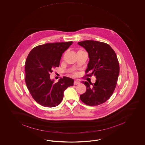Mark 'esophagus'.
Here are the masks:
<instances>
[{"label":"esophagus","instance_id":"34e87169","mask_svg":"<svg viewBox=\"0 0 145 145\" xmlns=\"http://www.w3.org/2000/svg\"><path fill=\"white\" fill-rule=\"evenodd\" d=\"M80 81H78V80H74V85L79 84H80Z\"/></svg>","mask_w":145,"mask_h":145}]
</instances>
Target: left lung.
<instances>
[{"instance_id":"1","label":"left lung","mask_w":145,"mask_h":145,"mask_svg":"<svg viewBox=\"0 0 145 145\" xmlns=\"http://www.w3.org/2000/svg\"><path fill=\"white\" fill-rule=\"evenodd\" d=\"M78 44L88 53L89 62L86 76L94 75L96 82H82L86 92L80 96V99L89 106L101 105L111 97L117 83L119 65L117 56L109 44L94 40H85Z\"/></svg>"}]
</instances>
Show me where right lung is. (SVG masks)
<instances>
[{
    "mask_svg": "<svg viewBox=\"0 0 145 145\" xmlns=\"http://www.w3.org/2000/svg\"><path fill=\"white\" fill-rule=\"evenodd\" d=\"M72 41L46 43L31 50L25 62V82L33 98L40 105L54 107L62 102L64 92L74 80L64 77L56 83L51 80L52 69L59 67L63 53Z\"/></svg>",
    "mask_w": 145,
    "mask_h": 145,
    "instance_id": "1",
    "label": "right lung"
}]
</instances>
